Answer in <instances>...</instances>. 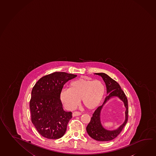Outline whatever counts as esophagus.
Returning a JSON list of instances; mask_svg holds the SVG:
<instances>
[{
  "label": "esophagus",
  "instance_id": "esophagus-1",
  "mask_svg": "<svg viewBox=\"0 0 156 156\" xmlns=\"http://www.w3.org/2000/svg\"><path fill=\"white\" fill-rule=\"evenodd\" d=\"M80 115H81V113L80 112H74L72 114L73 117H76V116H79Z\"/></svg>",
  "mask_w": 156,
  "mask_h": 156
}]
</instances>
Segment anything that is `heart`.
Returning a JSON list of instances; mask_svg holds the SVG:
<instances>
[{
  "mask_svg": "<svg viewBox=\"0 0 156 156\" xmlns=\"http://www.w3.org/2000/svg\"><path fill=\"white\" fill-rule=\"evenodd\" d=\"M68 89H64L61 99L64 105L73 109L82 99L84 106L88 109L97 108L105 94V87L100 80L80 78L70 83Z\"/></svg>",
  "mask_w": 156,
  "mask_h": 156,
  "instance_id": "b5f03b06",
  "label": "heart"
}]
</instances>
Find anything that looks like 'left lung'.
Returning <instances> with one entry per match:
<instances>
[{
	"mask_svg": "<svg viewBox=\"0 0 156 156\" xmlns=\"http://www.w3.org/2000/svg\"><path fill=\"white\" fill-rule=\"evenodd\" d=\"M95 74L101 76L105 82L107 87V94L108 95L105 97L103 105L99 106L93 114V116L89 124L86 128V129L89 136L94 140L102 142L110 141L117 137L127 122L128 115L127 98L124 92L121 89L119 84L115 80L112 79L110 76H108L107 74L104 73H95ZM115 97H118L124 103L126 108L125 120L117 129L108 130L105 129L102 125L100 120V114L105 103L111 98Z\"/></svg>",
	"mask_w": 156,
	"mask_h": 156,
	"instance_id": "1",
	"label": "left lung"
}]
</instances>
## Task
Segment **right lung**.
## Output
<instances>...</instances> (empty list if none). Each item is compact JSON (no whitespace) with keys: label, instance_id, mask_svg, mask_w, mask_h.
<instances>
[{"label":"right lung","instance_id":"obj_1","mask_svg":"<svg viewBox=\"0 0 156 156\" xmlns=\"http://www.w3.org/2000/svg\"><path fill=\"white\" fill-rule=\"evenodd\" d=\"M76 76L54 72L43 76L33 87L29 105L31 119L43 137L56 140L66 133L72 113L64 111L60 95L64 84Z\"/></svg>","mask_w":156,"mask_h":156}]
</instances>
